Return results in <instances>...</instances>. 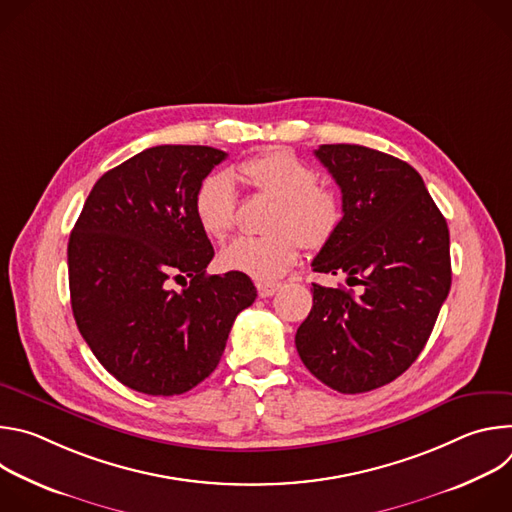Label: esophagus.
Listing matches in <instances>:
<instances>
[{"label":"esophagus","mask_w":512,"mask_h":512,"mask_svg":"<svg viewBox=\"0 0 512 512\" xmlns=\"http://www.w3.org/2000/svg\"><path fill=\"white\" fill-rule=\"evenodd\" d=\"M277 289H279V283L257 281V294H259V298H271Z\"/></svg>","instance_id":"1"}]
</instances>
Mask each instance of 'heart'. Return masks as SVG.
<instances>
[{"mask_svg":"<svg viewBox=\"0 0 512 512\" xmlns=\"http://www.w3.org/2000/svg\"><path fill=\"white\" fill-rule=\"evenodd\" d=\"M241 176L275 200L263 237H241L221 251V265L269 283L283 277L306 249H322L338 231L342 206L318 172L291 152L273 150L239 166ZM194 214L200 229L212 239H225L237 223V186L233 174H208L196 188Z\"/></svg>","mask_w":512,"mask_h":512,"instance_id":"obj_1","label":"heart"}]
</instances>
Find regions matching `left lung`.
<instances>
[{
    "mask_svg": "<svg viewBox=\"0 0 512 512\" xmlns=\"http://www.w3.org/2000/svg\"><path fill=\"white\" fill-rule=\"evenodd\" d=\"M314 154L340 186L344 214L312 267L362 289L356 296L312 283L296 348L330 389L367 393L403 375L423 350L452 285L450 231L407 162L350 143Z\"/></svg>",
    "mask_w": 512,
    "mask_h": 512,
    "instance_id": "1",
    "label": "left lung"
}]
</instances>
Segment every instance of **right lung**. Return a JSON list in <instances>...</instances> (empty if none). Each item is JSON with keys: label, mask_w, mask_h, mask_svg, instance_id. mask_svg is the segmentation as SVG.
Segmentation results:
<instances>
[{"label": "right lung", "mask_w": 512, "mask_h": 512, "mask_svg": "<svg viewBox=\"0 0 512 512\" xmlns=\"http://www.w3.org/2000/svg\"><path fill=\"white\" fill-rule=\"evenodd\" d=\"M225 158L208 145L143 150L97 180L70 233L79 332L133 391L172 397L202 383L235 318L257 298L245 273L206 275L214 249L196 221L194 194Z\"/></svg>", "instance_id": "right-lung-1"}]
</instances>
